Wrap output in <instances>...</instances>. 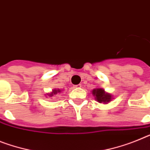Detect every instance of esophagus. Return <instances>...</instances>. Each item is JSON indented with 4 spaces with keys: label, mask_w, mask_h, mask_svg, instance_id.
<instances>
[{
    "label": "esophagus",
    "mask_w": 150,
    "mask_h": 150,
    "mask_svg": "<svg viewBox=\"0 0 150 150\" xmlns=\"http://www.w3.org/2000/svg\"><path fill=\"white\" fill-rule=\"evenodd\" d=\"M74 87L79 89V88L81 87V85H80V84H78V85H75V86H74Z\"/></svg>",
    "instance_id": "34e87169"
}]
</instances>
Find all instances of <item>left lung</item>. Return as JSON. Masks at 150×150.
<instances>
[{
    "mask_svg": "<svg viewBox=\"0 0 150 150\" xmlns=\"http://www.w3.org/2000/svg\"><path fill=\"white\" fill-rule=\"evenodd\" d=\"M93 94L94 96H96V99L98 102H104L107 103L109 102L112 99V96L110 94L106 93L102 89H93Z\"/></svg>",
    "mask_w": 150,
    "mask_h": 150,
    "instance_id": "8db88e82",
    "label": "left lung"
}]
</instances>
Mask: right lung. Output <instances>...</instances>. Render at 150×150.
<instances>
[{
  "label": "right lung",
  "mask_w": 150,
  "mask_h": 150,
  "mask_svg": "<svg viewBox=\"0 0 150 150\" xmlns=\"http://www.w3.org/2000/svg\"><path fill=\"white\" fill-rule=\"evenodd\" d=\"M57 93H61V90H60V89H57V90L54 89V90H53V92H52L51 94H49V96L52 97V96H54V95H56Z\"/></svg>",
  "instance_id": "obj_1"
}]
</instances>
